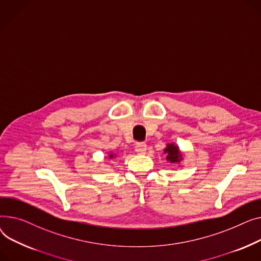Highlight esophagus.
I'll return each mask as SVG.
<instances>
[{
  "label": "esophagus",
  "instance_id": "obj_1",
  "mask_svg": "<svg viewBox=\"0 0 261 261\" xmlns=\"http://www.w3.org/2000/svg\"><path fill=\"white\" fill-rule=\"evenodd\" d=\"M146 148H147V145H146L144 142H139V143H137V144H136V146H135V150L138 152V154H140V155L145 154Z\"/></svg>",
  "mask_w": 261,
  "mask_h": 261
}]
</instances>
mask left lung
<instances>
[{"mask_svg":"<svg viewBox=\"0 0 261 261\" xmlns=\"http://www.w3.org/2000/svg\"><path fill=\"white\" fill-rule=\"evenodd\" d=\"M164 152H166L167 156L166 159L171 163H178L182 159V154L179 150V147L175 144H167L166 148L164 149Z\"/></svg>","mask_w":261,"mask_h":261,"instance_id":"left-lung-1","label":"left lung"}]
</instances>
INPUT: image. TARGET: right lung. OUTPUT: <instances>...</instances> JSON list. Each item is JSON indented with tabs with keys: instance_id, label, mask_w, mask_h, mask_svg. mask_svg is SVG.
I'll return each mask as SVG.
<instances>
[{
	"instance_id": "right-lung-1",
	"label": "right lung",
	"mask_w": 261,
	"mask_h": 261,
	"mask_svg": "<svg viewBox=\"0 0 261 261\" xmlns=\"http://www.w3.org/2000/svg\"><path fill=\"white\" fill-rule=\"evenodd\" d=\"M113 157H114V155H113V154H111V155H110V158H113Z\"/></svg>"
}]
</instances>
